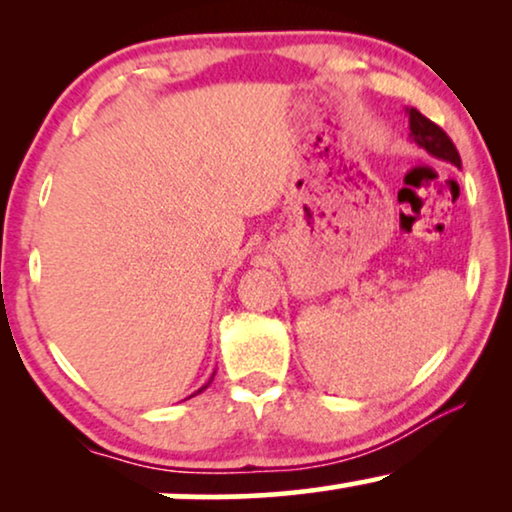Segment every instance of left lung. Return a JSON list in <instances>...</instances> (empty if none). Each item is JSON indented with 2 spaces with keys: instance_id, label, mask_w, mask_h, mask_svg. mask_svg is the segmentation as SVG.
<instances>
[{
  "instance_id": "left-lung-1",
  "label": "left lung",
  "mask_w": 512,
  "mask_h": 512,
  "mask_svg": "<svg viewBox=\"0 0 512 512\" xmlns=\"http://www.w3.org/2000/svg\"><path fill=\"white\" fill-rule=\"evenodd\" d=\"M408 121H410V137L417 146H422L440 160H447V163L461 167V158L457 146L452 144V139L445 135V130L429 121L424 114H419L417 109H408Z\"/></svg>"
}]
</instances>
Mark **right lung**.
Returning a JSON list of instances; mask_svg holds the SVG:
<instances>
[{"instance_id": "obj_1", "label": "right lung", "mask_w": 512, "mask_h": 512, "mask_svg": "<svg viewBox=\"0 0 512 512\" xmlns=\"http://www.w3.org/2000/svg\"><path fill=\"white\" fill-rule=\"evenodd\" d=\"M209 382H212V380H209ZM209 382H207V384H209ZM207 384H205V387H202V389H207ZM202 389H198V391H195V394H200V391H202ZM195 394H193V396H195ZM188 398H191V396H188Z\"/></svg>"}]
</instances>
